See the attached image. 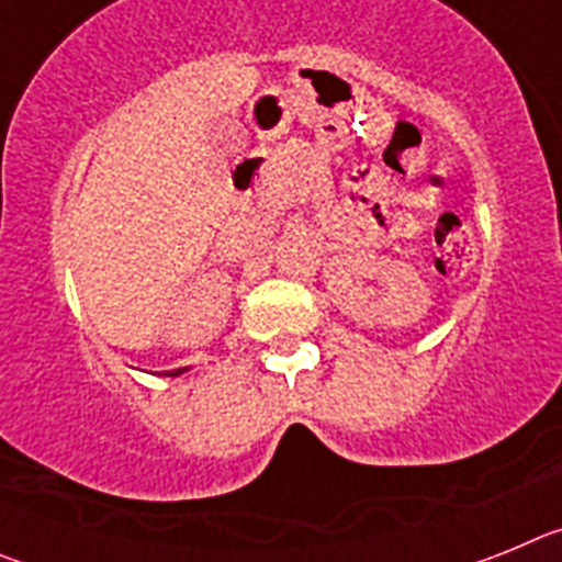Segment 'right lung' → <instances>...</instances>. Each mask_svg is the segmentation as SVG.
<instances>
[{"instance_id":"1","label":"right lung","mask_w":562,"mask_h":562,"mask_svg":"<svg viewBox=\"0 0 562 562\" xmlns=\"http://www.w3.org/2000/svg\"><path fill=\"white\" fill-rule=\"evenodd\" d=\"M182 371H188V369H173V371H162V374H166V376H180Z\"/></svg>"}]
</instances>
